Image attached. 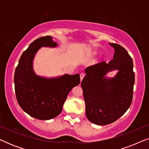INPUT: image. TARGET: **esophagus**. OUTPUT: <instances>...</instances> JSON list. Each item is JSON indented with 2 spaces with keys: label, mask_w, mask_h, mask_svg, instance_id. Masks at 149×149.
<instances>
[{
  "label": "esophagus",
  "mask_w": 149,
  "mask_h": 149,
  "mask_svg": "<svg viewBox=\"0 0 149 149\" xmlns=\"http://www.w3.org/2000/svg\"><path fill=\"white\" fill-rule=\"evenodd\" d=\"M85 77V74H83V73H81L80 74V77H81V81L83 80V79Z\"/></svg>",
  "instance_id": "esophagus-1"
}]
</instances>
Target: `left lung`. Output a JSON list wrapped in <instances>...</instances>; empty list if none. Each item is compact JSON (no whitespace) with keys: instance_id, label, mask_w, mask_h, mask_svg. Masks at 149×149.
<instances>
[{"instance_id":"1","label":"left lung","mask_w":149,"mask_h":149,"mask_svg":"<svg viewBox=\"0 0 149 149\" xmlns=\"http://www.w3.org/2000/svg\"><path fill=\"white\" fill-rule=\"evenodd\" d=\"M109 45L115 49L113 60L87 68L81 81L87 118L99 125L117 121L129 109L133 97L132 59L122 46ZM113 70H118L115 77H107V73Z\"/></svg>"}]
</instances>
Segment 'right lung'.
<instances>
[{
	"label": "right lung",
	"instance_id": "obj_1",
	"mask_svg": "<svg viewBox=\"0 0 149 149\" xmlns=\"http://www.w3.org/2000/svg\"><path fill=\"white\" fill-rule=\"evenodd\" d=\"M58 46L50 36L34 40L20 57L15 71L17 102L24 111L37 119L49 120L60 115L69 92L80 83L79 74L47 78L34 72L33 60L38 51Z\"/></svg>",
	"mask_w": 149,
	"mask_h": 149
}]
</instances>
